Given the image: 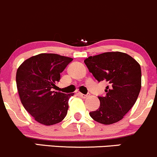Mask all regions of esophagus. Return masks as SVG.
Here are the masks:
<instances>
[{
    "instance_id": "obj_1",
    "label": "esophagus",
    "mask_w": 157,
    "mask_h": 157,
    "mask_svg": "<svg viewBox=\"0 0 157 157\" xmlns=\"http://www.w3.org/2000/svg\"><path fill=\"white\" fill-rule=\"evenodd\" d=\"M78 94L83 98H88V96H89V94H82V93H78Z\"/></svg>"
}]
</instances>
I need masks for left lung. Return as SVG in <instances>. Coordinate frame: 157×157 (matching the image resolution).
<instances>
[{
  "instance_id": "obj_1",
  "label": "left lung",
  "mask_w": 157,
  "mask_h": 157,
  "mask_svg": "<svg viewBox=\"0 0 157 157\" xmlns=\"http://www.w3.org/2000/svg\"><path fill=\"white\" fill-rule=\"evenodd\" d=\"M90 72L98 81H106V95L98 97L100 106L89 113L99 123L110 125L123 119L134 106L141 88L140 64L128 54L106 52L84 60Z\"/></svg>"
}]
</instances>
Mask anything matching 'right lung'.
<instances>
[{"label":"right lung","instance_id":"1","mask_svg":"<svg viewBox=\"0 0 157 157\" xmlns=\"http://www.w3.org/2000/svg\"><path fill=\"white\" fill-rule=\"evenodd\" d=\"M72 58L56 54H40L25 59L16 75L19 98L35 121L44 125L60 122L67 114L74 94L54 91L60 73Z\"/></svg>","mask_w":157,"mask_h":157}]
</instances>
